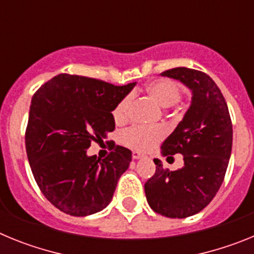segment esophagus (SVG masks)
Returning a JSON list of instances; mask_svg holds the SVG:
<instances>
[{
    "label": "esophagus",
    "mask_w": 254,
    "mask_h": 254,
    "mask_svg": "<svg viewBox=\"0 0 254 254\" xmlns=\"http://www.w3.org/2000/svg\"><path fill=\"white\" fill-rule=\"evenodd\" d=\"M142 156H143V155L140 154V152H137V151L132 152V158H133L134 160H137V159H141V158H142Z\"/></svg>",
    "instance_id": "34e87169"
}]
</instances>
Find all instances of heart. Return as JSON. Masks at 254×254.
Instances as JSON below:
<instances>
[{"instance_id": "obj_1", "label": "heart", "mask_w": 254, "mask_h": 254, "mask_svg": "<svg viewBox=\"0 0 254 254\" xmlns=\"http://www.w3.org/2000/svg\"><path fill=\"white\" fill-rule=\"evenodd\" d=\"M147 95L158 105L163 108H169L177 104L181 100V89L176 82L160 78L155 80L145 87ZM131 105V96H126L114 108L113 117L117 122H122L127 118ZM165 136V131L160 126H133L126 129L122 133V141L125 145L137 151L145 152L154 149Z\"/></svg>"}]
</instances>
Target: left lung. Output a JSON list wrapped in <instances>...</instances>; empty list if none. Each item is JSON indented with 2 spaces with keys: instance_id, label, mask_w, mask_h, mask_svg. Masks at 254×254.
<instances>
[{
  "instance_id": "8db88e82",
  "label": "left lung",
  "mask_w": 254,
  "mask_h": 254,
  "mask_svg": "<svg viewBox=\"0 0 254 254\" xmlns=\"http://www.w3.org/2000/svg\"><path fill=\"white\" fill-rule=\"evenodd\" d=\"M161 76L179 80L192 91L183 120L161 145V155L182 154L185 165L174 172L155 159V174L145 183L150 207L167 217L185 219L202 211L223 183L232 154L233 125L228 105L215 81L187 67Z\"/></svg>"
}]
</instances>
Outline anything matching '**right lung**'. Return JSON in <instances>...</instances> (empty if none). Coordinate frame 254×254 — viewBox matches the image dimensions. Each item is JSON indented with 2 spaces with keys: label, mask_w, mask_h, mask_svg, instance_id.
Instances as JSON below:
<instances>
[{
  "label": "right lung",
  "mask_w": 254,
  "mask_h": 254,
  "mask_svg": "<svg viewBox=\"0 0 254 254\" xmlns=\"http://www.w3.org/2000/svg\"><path fill=\"white\" fill-rule=\"evenodd\" d=\"M134 85L61 73L33 96L26 155L42 193L64 214L87 216L111 203L132 160L131 150L116 146L103 160L86 150L114 131L112 112Z\"/></svg>",
  "instance_id": "add662e5"
}]
</instances>
